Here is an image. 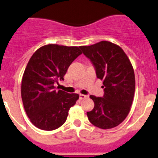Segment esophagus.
I'll use <instances>...</instances> for the list:
<instances>
[{"instance_id":"34e87169","label":"esophagus","mask_w":158,"mask_h":158,"mask_svg":"<svg viewBox=\"0 0 158 158\" xmlns=\"http://www.w3.org/2000/svg\"><path fill=\"white\" fill-rule=\"evenodd\" d=\"M88 98L87 95L79 94V99H80V100H82V99H85V98Z\"/></svg>"}]
</instances>
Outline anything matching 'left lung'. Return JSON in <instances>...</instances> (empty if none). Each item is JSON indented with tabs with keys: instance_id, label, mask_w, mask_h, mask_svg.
I'll list each match as a JSON object with an SVG mask.
<instances>
[{
	"instance_id": "left-lung-1",
	"label": "left lung",
	"mask_w": 158,
	"mask_h": 158,
	"mask_svg": "<svg viewBox=\"0 0 158 158\" xmlns=\"http://www.w3.org/2000/svg\"><path fill=\"white\" fill-rule=\"evenodd\" d=\"M81 49L97 77L103 80V97L89 96L94 108L86 113L88 120L99 128L116 127L127 117L133 102L135 80L131 64L123 49L112 42L102 41Z\"/></svg>"
}]
</instances>
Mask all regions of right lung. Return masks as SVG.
Masks as SVG:
<instances>
[{"mask_svg":"<svg viewBox=\"0 0 158 158\" xmlns=\"http://www.w3.org/2000/svg\"><path fill=\"white\" fill-rule=\"evenodd\" d=\"M81 46L46 45L32 55L23 73L21 96L24 109L38 128L52 131L64 123L77 94L56 90L71 64L82 54Z\"/></svg>","mask_w":158,"mask_h":158,"instance_id":"1","label":"right lung"}]
</instances>
